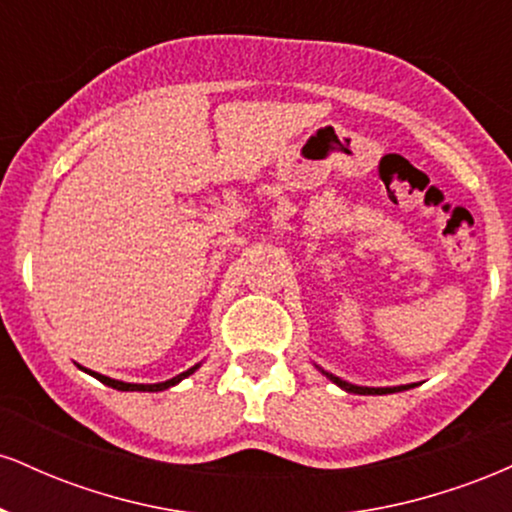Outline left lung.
<instances>
[{"label": "left lung", "mask_w": 512, "mask_h": 512, "mask_svg": "<svg viewBox=\"0 0 512 512\" xmlns=\"http://www.w3.org/2000/svg\"><path fill=\"white\" fill-rule=\"evenodd\" d=\"M325 375L332 380V383H337L339 387H344L346 392H356V395H390V392L409 390V387H414V385H402V387H358V385L346 383V380L337 378V375H332V373H325Z\"/></svg>", "instance_id": "obj_1"}]
</instances>
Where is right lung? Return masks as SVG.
Masks as SVG:
<instances>
[{"label": "right lung", "mask_w": 512, "mask_h": 512, "mask_svg": "<svg viewBox=\"0 0 512 512\" xmlns=\"http://www.w3.org/2000/svg\"><path fill=\"white\" fill-rule=\"evenodd\" d=\"M197 368H199V366L190 368V370H185V373H180L178 378H173V380H166V383H156V385H134V383H122V380L105 378V375H101V373H91V375H93V378H98V380H101L103 385L113 387V390H122V392H161V390H168V387L178 385L182 378H187V375H192V373H195Z\"/></svg>", "instance_id": "add662e5"}]
</instances>
